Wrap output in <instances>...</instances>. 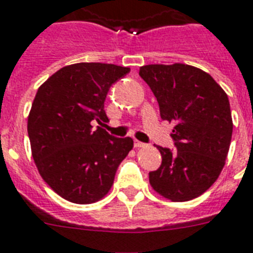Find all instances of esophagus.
<instances>
[{"label":"esophagus","mask_w":253,"mask_h":253,"mask_svg":"<svg viewBox=\"0 0 253 253\" xmlns=\"http://www.w3.org/2000/svg\"><path fill=\"white\" fill-rule=\"evenodd\" d=\"M146 146V143L141 142V141H134V147H137V149H139V147H145Z\"/></svg>","instance_id":"34e87169"}]
</instances>
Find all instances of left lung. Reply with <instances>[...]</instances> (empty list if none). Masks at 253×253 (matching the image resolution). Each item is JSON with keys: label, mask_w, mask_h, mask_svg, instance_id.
I'll use <instances>...</instances> for the list:
<instances>
[{"label": "left lung", "mask_w": 253, "mask_h": 253, "mask_svg": "<svg viewBox=\"0 0 253 253\" xmlns=\"http://www.w3.org/2000/svg\"><path fill=\"white\" fill-rule=\"evenodd\" d=\"M139 76L157 98L162 120L172 121L176 150L157 146L158 169L149 172L155 192L171 201H189L218 179L232 136L230 102L210 74L185 64L145 65Z\"/></svg>", "instance_id": "1"}]
</instances>
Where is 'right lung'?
I'll list each match as a JSON object with an SVG mask.
<instances>
[{
    "instance_id": "right-lung-1",
    "label": "right lung",
    "mask_w": 253,
    "mask_h": 253,
    "mask_svg": "<svg viewBox=\"0 0 253 253\" xmlns=\"http://www.w3.org/2000/svg\"><path fill=\"white\" fill-rule=\"evenodd\" d=\"M129 68L80 62L56 72L39 87L28 115L32 158L43 180L62 199L92 204L112 187L117 167L133 149L100 126L108 120L110 87Z\"/></svg>"
}]
</instances>
